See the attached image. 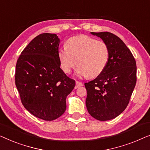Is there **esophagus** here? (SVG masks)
<instances>
[{
    "label": "esophagus",
    "instance_id": "esophagus-1",
    "mask_svg": "<svg viewBox=\"0 0 150 150\" xmlns=\"http://www.w3.org/2000/svg\"><path fill=\"white\" fill-rule=\"evenodd\" d=\"M83 86V83H81V82L79 81H76V88H78V87H80V86Z\"/></svg>",
    "mask_w": 150,
    "mask_h": 150
}]
</instances>
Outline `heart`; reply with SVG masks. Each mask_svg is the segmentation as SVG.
Masks as SVG:
<instances>
[{
    "label": "heart",
    "instance_id": "obj_1",
    "mask_svg": "<svg viewBox=\"0 0 150 150\" xmlns=\"http://www.w3.org/2000/svg\"><path fill=\"white\" fill-rule=\"evenodd\" d=\"M61 68L70 73L77 64V75L81 77H95L106 68L109 58V48L103 41H98L88 35H81L71 37L66 47L58 51Z\"/></svg>",
    "mask_w": 150,
    "mask_h": 150
}]
</instances>
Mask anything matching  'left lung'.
<instances>
[{
	"label": "left lung",
	"mask_w": 150,
	"mask_h": 150,
	"mask_svg": "<svg viewBox=\"0 0 150 150\" xmlns=\"http://www.w3.org/2000/svg\"><path fill=\"white\" fill-rule=\"evenodd\" d=\"M109 46V58L104 71L85 83L86 105L91 116L107 121L125 110L137 81L136 61L125 43L109 32L91 33Z\"/></svg>",
	"instance_id": "8db88e82"
}]
</instances>
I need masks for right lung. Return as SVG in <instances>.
<instances>
[{"label": "right lung", "instance_id": "right-lung-1", "mask_svg": "<svg viewBox=\"0 0 150 150\" xmlns=\"http://www.w3.org/2000/svg\"><path fill=\"white\" fill-rule=\"evenodd\" d=\"M56 34L38 35L24 48L16 67L15 81L24 107L40 119L52 121L67 108L66 98L75 81L63 72Z\"/></svg>", "mask_w": 150, "mask_h": 150}]
</instances>
